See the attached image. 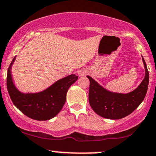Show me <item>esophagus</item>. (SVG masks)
<instances>
[{
  "label": "esophagus",
  "instance_id": "34e87169",
  "mask_svg": "<svg viewBox=\"0 0 156 156\" xmlns=\"http://www.w3.org/2000/svg\"><path fill=\"white\" fill-rule=\"evenodd\" d=\"M87 74V70H86L85 69H81L79 71H78V75H79V76H83V75Z\"/></svg>",
  "mask_w": 156,
  "mask_h": 156
}]
</instances>
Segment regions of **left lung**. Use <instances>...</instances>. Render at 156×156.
Masks as SVG:
<instances>
[{"label": "left lung", "mask_w": 156, "mask_h": 156, "mask_svg": "<svg viewBox=\"0 0 156 156\" xmlns=\"http://www.w3.org/2000/svg\"><path fill=\"white\" fill-rule=\"evenodd\" d=\"M145 67V77L134 91L127 94L114 93L106 90L91 77L90 80L89 101L94 112L109 119H121L131 114L144 99L148 89L149 72L142 57Z\"/></svg>", "instance_id": "obj_1"}]
</instances>
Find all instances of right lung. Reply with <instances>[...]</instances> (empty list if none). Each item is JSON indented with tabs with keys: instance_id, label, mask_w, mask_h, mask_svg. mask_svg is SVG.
Here are the masks:
<instances>
[{
	"instance_id": "add662e5",
	"label": "right lung",
	"mask_w": 156,
	"mask_h": 156,
	"mask_svg": "<svg viewBox=\"0 0 156 156\" xmlns=\"http://www.w3.org/2000/svg\"><path fill=\"white\" fill-rule=\"evenodd\" d=\"M15 57L8 68L6 86L12 101L21 112L30 119L47 121L52 119L64 107L66 92L78 80L76 75H70L59 80L46 90L38 93L23 94L15 88L12 80L11 68Z\"/></svg>"
}]
</instances>
